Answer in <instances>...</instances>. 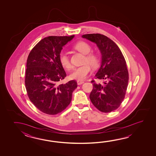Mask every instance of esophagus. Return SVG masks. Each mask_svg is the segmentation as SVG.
I'll list each match as a JSON object with an SVG mask.
<instances>
[{
    "label": "esophagus",
    "instance_id": "obj_1",
    "mask_svg": "<svg viewBox=\"0 0 156 156\" xmlns=\"http://www.w3.org/2000/svg\"><path fill=\"white\" fill-rule=\"evenodd\" d=\"M77 83L78 85H81V84H83V83H84V81H79V80H77Z\"/></svg>",
    "mask_w": 156,
    "mask_h": 156
}]
</instances>
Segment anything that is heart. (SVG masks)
<instances>
[{"mask_svg": "<svg viewBox=\"0 0 156 156\" xmlns=\"http://www.w3.org/2000/svg\"><path fill=\"white\" fill-rule=\"evenodd\" d=\"M74 48L85 55L84 63L83 66L77 67L74 69L72 73L70 74V77L72 79L83 81L89 76L91 72L90 65L93 68H95L99 64V58L98 56L94 53H90L91 47L89 43L84 41H80L76 43ZM59 61L61 65L67 70H70L72 65L67 53L65 51H61L59 55Z\"/></svg>", "mask_w": 156, "mask_h": 156, "instance_id": "obj_1", "label": "heart"}]
</instances>
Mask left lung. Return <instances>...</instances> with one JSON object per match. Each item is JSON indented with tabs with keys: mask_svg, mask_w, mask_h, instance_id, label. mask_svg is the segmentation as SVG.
Instances as JSON below:
<instances>
[{
	"mask_svg": "<svg viewBox=\"0 0 156 156\" xmlns=\"http://www.w3.org/2000/svg\"><path fill=\"white\" fill-rule=\"evenodd\" d=\"M82 37L96 43L101 54V66L95 77L104 82L101 84L91 81L90 99L100 112L110 113L119 108L125 97L129 80L126 60L116 43L108 37L93 33Z\"/></svg>",
	"mask_w": 156,
	"mask_h": 156,
	"instance_id": "1",
	"label": "left lung"
}]
</instances>
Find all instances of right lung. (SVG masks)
Instances as JSON below:
<instances>
[{"mask_svg": "<svg viewBox=\"0 0 156 156\" xmlns=\"http://www.w3.org/2000/svg\"><path fill=\"white\" fill-rule=\"evenodd\" d=\"M73 37H45L33 47L27 60L25 85L28 96L37 109L47 114L56 115L65 109L77 87L75 80L60 84L66 73L59 61V55Z\"/></svg>", "mask_w": 156, "mask_h": 156, "instance_id": "right-lung-1", "label": "right lung"}]
</instances>
